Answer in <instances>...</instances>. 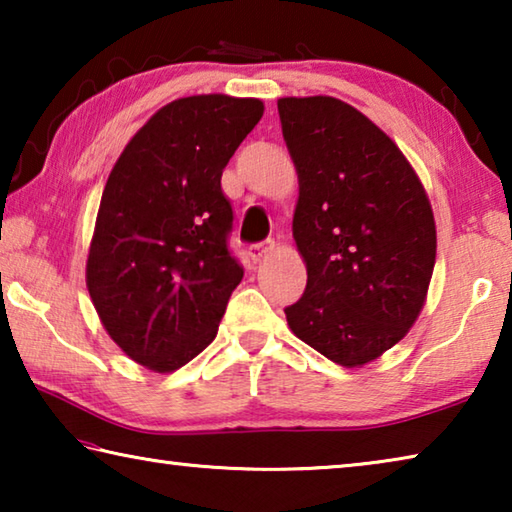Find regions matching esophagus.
Wrapping results in <instances>:
<instances>
[{"instance_id":"1","label":"esophagus","mask_w":512,"mask_h":512,"mask_svg":"<svg viewBox=\"0 0 512 512\" xmlns=\"http://www.w3.org/2000/svg\"><path fill=\"white\" fill-rule=\"evenodd\" d=\"M275 250V241H262V244H253L248 248V255H250V259H253V262H262V259L266 257V255H271Z\"/></svg>"}]
</instances>
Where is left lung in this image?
Listing matches in <instances>:
<instances>
[{"instance_id":"obj_1","label":"left lung","mask_w":512,"mask_h":512,"mask_svg":"<svg viewBox=\"0 0 512 512\" xmlns=\"http://www.w3.org/2000/svg\"><path fill=\"white\" fill-rule=\"evenodd\" d=\"M298 173L293 239L307 289L291 332L361 368L418 320L436 264V221L418 173L377 124L334 97L277 99Z\"/></svg>"}]
</instances>
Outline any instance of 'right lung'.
I'll use <instances>...</instances> for the list:
<instances>
[{"label":"right lung","instance_id":"obj_1","mask_svg":"<svg viewBox=\"0 0 512 512\" xmlns=\"http://www.w3.org/2000/svg\"><path fill=\"white\" fill-rule=\"evenodd\" d=\"M262 115L259 99H176L110 171L85 284L110 339L144 368H183L219 332L244 277L228 250L232 207L221 173Z\"/></svg>","mask_w":512,"mask_h":512}]
</instances>
